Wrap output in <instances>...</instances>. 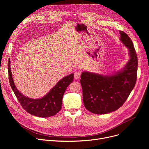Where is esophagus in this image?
Wrapping results in <instances>:
<instances>
[{
	"mask_svg": "<svg viewBox=\"0 0 149 149\" xmlns=\"http://www.w3.org/2000/svg\"><path fill=\"white\" fill-rule=\"evenodd\" d=\"M80 76H81V72L80 71H77V72H74V78L77 79H79L80 78Z\"/></svg>",
	"mask_w": 149,
	"mask_h": 149,
	"instance_id": "obj_1",
	"label": "esophagus"
}]
</instances>
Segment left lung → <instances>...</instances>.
Returning a JSON list of instances; mask_svg holds the SVG:
<instances>
[{"label":"left lung","instance_id":"obj_1","mask_svg":"<svg viewBox=\"0 0 149 149\" xmlns=\"http://www.w3.org/2000/svg\"><path fill=\"white\" fill-rule=\"evenodd\" d=\"M120 41L128 49L130 59L123 69L111 75L83 71L80 82L85 107L96 114H105L118 110L133 90L138 61L132 40L119 31Z\"/></svg>","mask_w":149,"mask_h":149}]
</instances>
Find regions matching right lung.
<instances>
[{
    "label": "right lung",
    "mask_w": 149,
    "mask_h": 149,
    "mask_svg": "<svg viewBox=\"0 0 149 149\" xmlns=\"http://www.w3.org/2000/svg\"><path fill=\"white\" fill-rule=\"evenodd\" d=\"M8 74L10 87L22 107L31 115L39 117H49L56 114L61 109L62 97L69 85L73 81L74 74L63 77L44 97L33 99L25 96L14 83L9 59Z\"/></svg>",
    "instance_id": "right-lung-1"
}]
</instances>
